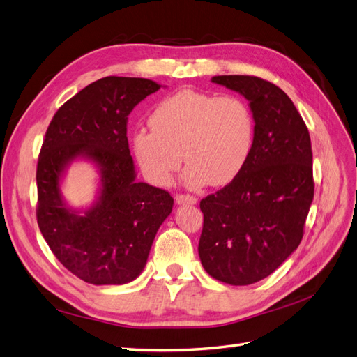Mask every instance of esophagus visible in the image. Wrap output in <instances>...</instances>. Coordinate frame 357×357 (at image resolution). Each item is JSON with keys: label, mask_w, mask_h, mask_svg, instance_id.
Segmentation results:
<instances>
[{"label": "esophagus", "mask_w": 357, "mask_h": 357, "mask_svg": "<svg viewBox=\"0 0 357 357\" xmlns=\"http://www.w3.org/2000/svg\"><path fill=\"white\" fill-rule=\"evenodd\" d=\"M176 202L178 205H195L198 202V199L195 197H190V195H177Z\"/></svg>", "instance_id": "34e87169"}]
</instances>
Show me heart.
Wrapping results in <instances>:
<instances>
[{"label": "heart", "mask_w": 357, "mask_h": 357, "mask_svg": "<svg viewBox=\"0 0 357 357\" xmlns=\"http://www.w3.org/2000/svg\"><path fill=\"white\" fill-rule=\"evenodd\" d=\"M150 126L132 135V152L144 177L168 186L188 162L183 181L189 188L223 186L244 168L255 143L253 112L243 98L185 89L162 100Z\"/></svg>", "instance_id": "b5f03b06"}]
</instances>
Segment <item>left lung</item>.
Wrapping results in <instances>:
<instances>
[{"label":"left lung","mask_w":357,"mask_h":357,"mask_svg":"<svg viewBox=\"0 0 357 357\" xmlns=\"http://www.w3.org/2000/svg\"><path fill=\"white\" fill-rule=\"evenodd\" d=\"M211 82L248 101L255 143L240 174L201 201L198 253L211 277L247 286L273 274L302 240L314 197L311 139L278 86L253 75H214Z\"/></svg>","instance_id":"1"}]
</instances>
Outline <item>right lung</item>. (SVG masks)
<instances>
[{"instance_id": "obj_1", "label": "right lung", "mask_w": 357, "mask_h": 357, "mask_svg": "<svg viewBox=\"0 0 357 357\" xmlns=\"http://www.w3.org/2000/svg\"><path fill=\"white\" fill-rule=\"evenodd\" d=\"M160 88L138 77L100 79L63 104L47 128L37 165V222L58 261L86 283L134 282L172 211L168 192L137 181L126 137L129 113ZM75 161H89L99 174L96 199L84 209L61 193Z\"/></svg>"}]
</instances>
